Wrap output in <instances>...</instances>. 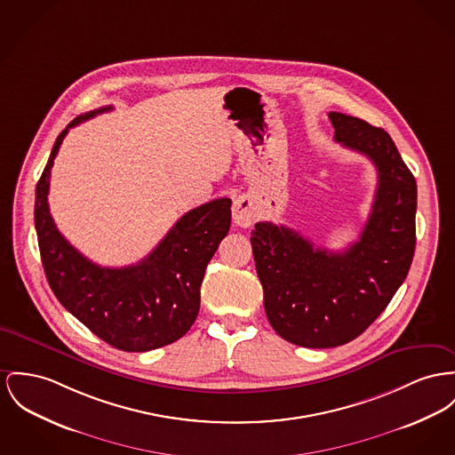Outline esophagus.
I'll list each match as a JSON object with an SVG mask.
<instances>
[{
	"mask_svg": "<svg viewBox=\"0 0 455 455\" xmlns=\"http://www.w3.org/2000/svg\"><path fill=\"white\" fill-rule=\"evenodd\" d=\"M233 220L240 228H250L255 220V209L250 196H238L233 204Z\"/></svg>",
	"mask_w": 455,
	"mask_h": 455,
	"instance_id": "esophagus-1",
	"label": "esophagus"
}]
</instances>
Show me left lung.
Listing matches in <instances>:
<instances>
[{
	"mask_svg": "<svg viewBox=\"0 0 455 455\" xmlns=\"http://www.w3.org/2000/svg\"><path fill=\"white\" fill-rule=\"evenodd\" d=\"M334 141L378 171L372 211L359 242L315 248L286 226L257 222L251 250L274 331L307 348H331L363 334L403 283L416 248L418 186L381 127L330 112Z\"/></svg>",
	"mask_w": 455,
	"mask_h": 455,
	"instance_id": "obj_1",
	"label": "left lung"
}]
</instances>
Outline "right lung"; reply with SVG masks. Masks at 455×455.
I'll use <instances>...</instances> for the list:
<instances>
[{
	"label": "right lung",
	"mask_w": 455,
	"mask_h": 455,
	"mask_svg": "<svg viewBox=\"0 0 455 455\" xmlns=\"http://www.w3.org/2000/svg\"><path fill=\"white\" fill-rule=\"evenodd\" d=\"M108 110L112 107L79 116L59 134L36 186L34 224L46 279L59 302L108 345L148 352L174 343L195 323L207 264L231 226V200L219 198L184 213L134 266L112 269L86 259L53 222L50 174L68 129Z\"/></svg>",
	"instance_id": "right-lung-1"
}]
</instances>
